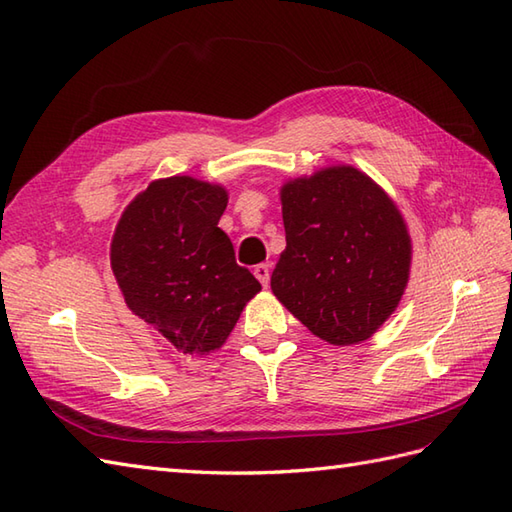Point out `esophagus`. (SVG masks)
<instances>
[{"instance_id": "34e87169", "label": "esophagus", "mask_w": 512, "mask_h": 512, "mask_svg": "<svg viewBox=\"0 0 512 512\" xmlns=\"http://www.w3.org/2000/svg\"><path fill=\"white\" fill-rule=\"evenodd\" d=\"M253 272H255V277L259 279V283L264 285V288H266V285H268V279H270V266H268V264H257Z\"/></svg>"}]
</instances>
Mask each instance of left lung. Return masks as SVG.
Returning a JSON list of instances; mask_svg holds the SVG:
<instances>
[{
    "instance_id": "left-lung-1",
    "label": "left lung",
    "mask_w": 512,
    "mask_h": 512,
    "mask_svg": "<svg viewBox=\"0 0 512 512\" xmlns=\"http://www.w3.org/2000/svg\"><path fill=\"white\" fill-rule=\"evenodd\" d=\"M285 251L272 294L336 347L371 338L410 279V233L392 198L353 165H329L281 187Z\"/></svg>"
}]
</instances>
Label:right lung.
I'll list each match as a JSON object with an SVG mask.
<instances>
[{"mask_svg":"<svg viewBox=\"0 0 512 512\" xmlns=\"http://www.w3.org/2000/svg\"><path fill=\"white\" fill-rule=\"evenodd\" d=\"M227 189L194 176L152 181L124 209L111 240V268L128 310L187 355L227 342L261 290L235 264L218 222Z\"/></svg>","mask_w":512,"mask_h":512,"instance_id":"add662e5","label":"right lung"}]
</instances>
